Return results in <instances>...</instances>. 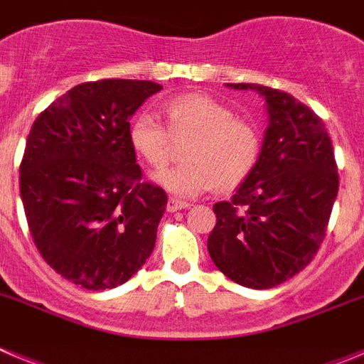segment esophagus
<instances>
[{
	"instance_id": "34e87169",
	"label": "esophagus",
	"mask_w": 364,
	"mask_h": 364,
	"mask_svg": "<svg viewBox=\"0 0 364 364\" xmlns=\"http://www.w3.org/2000/svg\"><path fill=\"white\" fill-rule=\"evenodd\" d=\"M186 208H189V204L188 202H184V200H178V198H169V200H167V211H180V210H186Z\"/></svg>"
}]
</instances>
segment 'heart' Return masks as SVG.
Returning a JSON list of instances; mask_svg holds the SVG:
<instances>
[{"label": "heart", "instance_id": "1", "mask_svg": "<svg viewBox=\"0 0 364 364\" xmlns=\"http://www.w3.org/2000/svg\"><path fill=\"white\" fill-rule=\"evenodd\" d=\"M167 127L149 112L129 124V144L151 167L173 159V138L191 144L182 166L154 175L156 184L175 197H197L217 186L220 191L240 188L259 166L264 138L259 125L237 117V111L213 96L188 92L164 104Z\"/></svg>", "mask_w": 364, "mask_h": 364}]
</instances>
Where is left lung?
Wrapping results in <instances>:
<instances>
[{
    "mask_svg": "<svg viewBox=\"0 0 364 364\" xmlns=\"http://www.w3.org/2000/svg\"><path fill=\"white\" fill-rule=\"evenodd\" d=\"M264 96L269 125L253 175L217 202L208 252L226 277L266 290L306 268L326 235L339 189L332 140L310 107L279 89L228 83Z\"/></svg>",
    "mask_w": 364,
    "mask_h": 364,
    "instance_id": "left-lung-1",
    "label": "left lung"
}]
</instances>
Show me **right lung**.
<instances>
[{
  "instance_id": "add662e5",
  "label": "right lung",
  "mask_w": 364,
  "mask_h": 364,
  "mask_svg": "<svg viewBox=\"0 0 364 364\" xmlns=\"http://www.w3.org/2000/svg\"><path fill=\"white\" fill-rule=\"evenodd\" d=\"M160 89L147 80L80 83L27 136L19 193L32 240L54 272L87 290L124 284L153 253L167 195L142 180L127 131Z\"/></svg>"
}]
</instances>
